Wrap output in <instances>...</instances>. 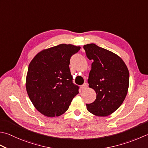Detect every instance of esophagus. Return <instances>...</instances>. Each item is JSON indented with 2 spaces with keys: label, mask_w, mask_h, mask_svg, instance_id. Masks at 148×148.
Listing matches in <instances>:
<instances>
[{
  "label": "esophagus",
  "mask_w": 148,
  "mask_h": 148,
  "mask_svg": "<svg viewBox=\"0 0 148 148\" xmlns=\"http://www.w3.org/2000/svg\"><path fill=\"white\" fill-rule=\"evenodd\" d=\"M80 87H81V89H82V90H84L86 89V88H87V87H88V85H87V83H85L83 84V85H82V86H81Z\"/></svg>",
  "instance_id": "34e87169"
}]
</instances>
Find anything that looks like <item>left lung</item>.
<instances>
[{
    "mask_svg": "<svg viewBox=\"0 0 148 148\" xmlns=\"http://www.w3.org/2000/svg\"><path fill=\"white\" fill-rule=\"evenodd\" d=\"M86 57L92 60L88 83L97 94L88 111L99 117L112 114L119 108L128 93L129 71L123 60L111 51L94 43L83 46Z\"/></svg>",
    "mask_w": 148,
    "mask_h": 148,
    "instance_id": "left-lung-1",
    "label": "left lung"
}]
</instances>
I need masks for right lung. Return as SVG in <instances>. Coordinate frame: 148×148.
Masks as SVG:
<instances>
[{"mask_svg":"<svg viewBox=\"0 0 148 148\" xmlns=\"http://www.w3.org/2000/svg\"><path fill=\"white\" fill-rule=\"evenodd\" d=\"M71 44H60L45 49L32 60L26 77V90L38 111L47 117L60 116L67 110L79 93L73 83L69 64L80 50Z\"/></svg>","mask_w":148,"mask_h":148,"instance_id":"1","label":"right lung"}]
</instances>
